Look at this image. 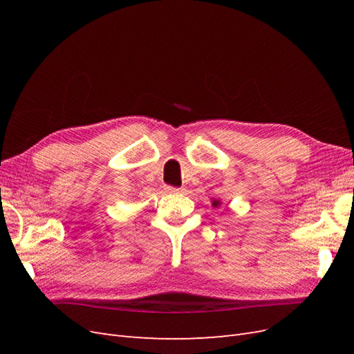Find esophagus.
I'll return each mask as SVG.
<instances>
[{"instance_id": "34e87169", "label": "esophagus", "mask_w": 354, "mask_h": 354, "mask_svg": "<svg viewBox=\"0 0 354 354\" xmlns=\"http://www.w3.org/2000/svg\"><path fill=\"white\" fill-rule=\"evenodd\" d=\"M165 190L169 192V194H180L181 192L180 187H173V186H165Z\"/></svg>"}]
</instances>
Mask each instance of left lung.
I'll return each instance as SVG.
<instances>
[{
	"label": "left lung",
	"instance_id": "8db88e82",
	"mask_svg": "<svg viewBox=\"0 0 354 354\" xmlns=\"http://www.w3.org/2000/svg\"><path fill=\"white\" fill-rule=\"evenodd\" d=\"M212 205H214V207H218V205H220V202H218L217 199H214V201H212Z\"/></svg>",
	"mask_w": 354,
	"mask_h": 354
}]
</instances>
